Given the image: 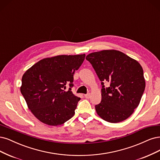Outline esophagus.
I'll list each match as a JSON object with an SVG mask.
<instances>
[{
  "label": "esophagus",
  "instance_id": "esophagus-1",
  "mask_svg": "<svg viewBox=\"0 0 160 160\" xmlns=\"http://www.w3.org/2000/svg\"><path fill=\"white\" fill-rule=\"evenodd\" d=\"M90 97H91V94H90V93H87V94L85 95V97L87 98H89Z\"/></svg>",
  "mask_w": 160,
  "mask_h": 160
}]
</instances>
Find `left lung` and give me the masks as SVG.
<instances>
[{
  "label": "left lung",
  "mask_w": 160,
  "mask_h": 160,
  "mask_svg": "<svg viewBox=\"0 0 160 160\" xmlns=\"http://www.w3.org/2000/svg\"><path fill=\"white\" fill-rule=\"evenodd\" d=\"M101 81V101L95 105L99 117L111 123L127 119L139 105L146 82L136 60L117 50H102L87 55ZM110 85L104 88L103 82Z\"/></svg>",
  "instance_id": "left-lung-1"
}]
</instances>
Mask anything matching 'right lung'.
Returning a JSON list of instances; mask_svg holds the SVG:
<instances>
[{
	"mask_svg": "<svg viewBox=\"0 0 160 160\" xmlns=\"http://www.w3.org/2000/svg\"><path fill=\"white\" fill-rule=\"evenodd\" d=\"M85 58V54H81L45 58L23 75L21 93L28 108L42 122L58 126L73 117L81 99L71 91L73 75ZM66 84L70 85L68 91Z\"/></svg>",
	"mask_w": 160,
	"mask_h": 160,
	"instance_id": "1",
	"label": "right lung"
}]
</instances>
